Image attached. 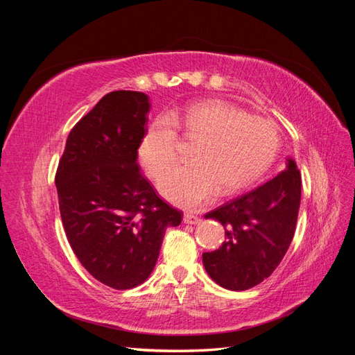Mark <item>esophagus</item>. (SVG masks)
<instances>
[{
    "label": "esophagus",
    "mask_w": 355,
    "mask_h": 355,
    "mask_svg": "<svg viewBox=\"0 0 355 355\" xmlns=\"http://www.w3.org/2000/svg\"><path fill=\"white\" fill-rule=\"evenodd\" d=\"M184 223H187V225H197V223H200V218L194 216V214L185 213L184 214Z\"/></svg>",
    "instance_id": "1"
}]
</instances>
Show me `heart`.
Instances as JSON below:
<instances>
[{
	"label": "heart",
	"instance_id": "1",
	"mask_svg": "<svg viewBox=\"0 0 355 355\" xmlns=\"http://www.w3.org/2000/svg\"><path fill=\"white\" fill-rule=\"evenodd\" d=\"M179 130L198 139L192 163L176 166L161 178L158 189L167 201L197 209L220 194L252 184L272 163L280 145L275 127L262 116L243 114L231 103L210 99L154 120L139 145V158L154 179L175 163Z\"/></svg>",
	"mask_w": 355,
	"mask_h": 355
}]
</instances>
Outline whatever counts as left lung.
Here are the masks:
<instances>
[{"label": "left lung", "mask_w": 355, "mask_h": 355, "mask_svg": "<svg viewBox=\"0 0 355 355\" xmlns=\"http://www.w3.org/2000/svg\"><path fill=\"white\" fill-rule=\"evenodd\" d=\"M300 188L295 159L287 157L282 173L204 216L225 228L219 249L202 253L204 268L214 283L241 292L274 272L293 239Z\"/></svg>", "instance_id": "left-lung-1"}]
</instances>
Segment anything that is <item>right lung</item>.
Masks as SVG:
<instances>
[{"instance_id":"1","label":"right lung","mask_w":355,"mask_h":355,"mask_svg":"<svg viewBox=\"0 0 355 355\" xmlns=\"http://www.w3.org/2000/svg\"><path fill=\"white\" fill-rule=\"evenodd\" d=\"M149 110L141 92L103 96L71 130L56 173L73 253L96 280L116 290L151 275L166 230L184 216L157 196L137 166Z\"/></svg>"}]
</instances>
